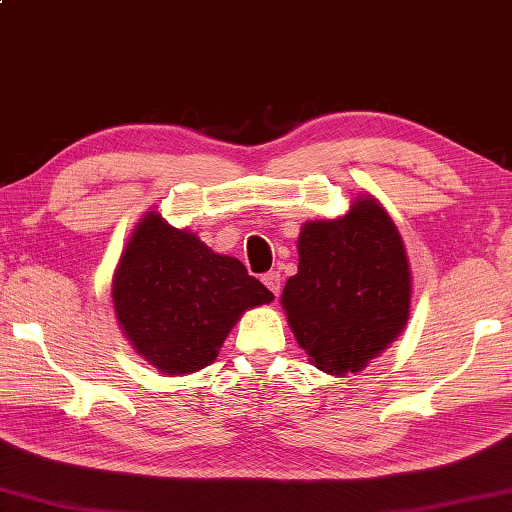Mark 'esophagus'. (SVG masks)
I'll use <instances>...</instances> for the list:
<instances>
[{"label": "esophagus", "instance_id": "1", "mask_svg": "<svg viewBox=\"0 0 512 512\" xmlns=\"http://www.w3.org/2000/svg\"><path fill=\"white\" fill-rule=\"evenodd\" d=\"M263 282L267 289L273 293V295H280V289H282V278H280V271H269L263 276Z\"/></svg>", "mask_w": 512, "mask_h": 512}]
</instances>
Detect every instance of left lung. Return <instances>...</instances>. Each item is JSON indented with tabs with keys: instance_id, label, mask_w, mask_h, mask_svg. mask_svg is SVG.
<instances>
[{
	"instance_id": "8db88e82",
	"label": "left lung",
	"mask_w": 512,
	"mask_h": 512,
	"mask_svg": "<svg viewBox=\"0 0 512 512\" xmlns=\"http://www.w3.org/2000/svg\"><path fill=\"white\" fill-rule=\"evenodd\" d=\"M297 252L282 306L299 347L332 376L365 369L410 315V267L393 219L360 195L347 215L304 223Z\"/></svg>"
}]
</instances>
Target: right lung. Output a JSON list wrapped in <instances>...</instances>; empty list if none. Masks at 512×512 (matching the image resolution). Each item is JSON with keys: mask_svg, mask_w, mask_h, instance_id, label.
I'll use <instances>...</instances> for the list:
<instances>
[{"mask_svg": "<svg viewBox=\"0 0 512 512\" xmlns=\"http://www.w3.org/2000/svg\"><path fill=\"white\" fill-rule=\"evenodd\" d=\"M273 293L241 260L215 254L156 210L136 223L112 278L117 321L149 365L182 376L213 363L247 308Z\"/></svg>", "mask_w": 512, "mask_h": 512, "instance_id": "1", "label": "right lung"}]
</instances>
